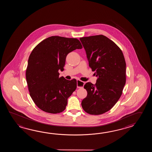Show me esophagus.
I'll return each mask as SVG.
<instances>
[{
    "label": "esophagus",
    "instance_id": "34e87169",
    "mask_svg": "<svg viewBox=\"0 0 152 152\" xmlns=\"http://www.w3.org/2000/svg\"><path fill=\"white\" fill-rule=\"evenodd\" d=\"M77 88H82V87H84V84H85L84 82H83L80 80H77Z\"/></svg>",
    "mask_w": 152,
    "mask_h": 152
}]
</instances>
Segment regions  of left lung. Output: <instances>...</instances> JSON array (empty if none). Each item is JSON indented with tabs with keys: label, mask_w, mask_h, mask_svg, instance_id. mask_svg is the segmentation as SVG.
Wrapping results in <instances>:
<instances>
[{
	"label": "left lung",
	"mask_w": 152,
	"mask_h": 152,
	"mask_svg": "<svg viewBox=\"0 0 152 152\" xmlns=\"http://www.w3.org/2000/svg\"><path fill=\"white\" fill-rule=\"evenodd\" d=\"M85 50L89 66L95 72V85H84L87 96L81 102L85 112L100 115L110 110L122 94L126 80V64L120 48L102 35L80 39Z\"/></svg>",
	"instance_id": "obj_1"
}]
</instances>
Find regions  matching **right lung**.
I'll return each instance as SVG.
<instances>
[{"instance_id":"add662e5","label":"right lung","mask_w":152,"mask_h":152,"mask_svg":"<svg viewBox=\"0 0 152 152\" xmlns=\"http://www.w3.org/2000/svg\"><path fill=\"white\" fill-rule=\"evenodd\" d=\"M83 48L77 39L51 36L40 42L29 56L26 79L30 95L37 107L46 113H58L66 109L77 88V80L59 77L66 56Z\"/></svg>"}]
</instances>
